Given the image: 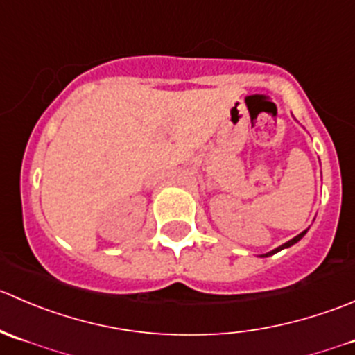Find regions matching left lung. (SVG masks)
Wrapping results in <instances>:
<instances>
[{
    "mask_svg": "<svg viewBox=\"0 0 355 355\" xmlns=\"http://www.w3.org/2000/svg\"><path fill=\"white\" fill-rule=\"evenodd\" d=\"M305 233H307V230H304V231H302L300 234H297L295 238H292V240H290V241H286V243L279 245V247H278V248H275V250H271V252H268V254L261 255V257H269V255H275V254H278V252H279V250H283V248H288V247H292V245H295L297 241H300L302 238L305 236Z\"/></svg>",
    "mask_w": 355,
    "mask_h": 355,
    "instance_id": "1",
    "label": "left lung"
}]
</instances>
